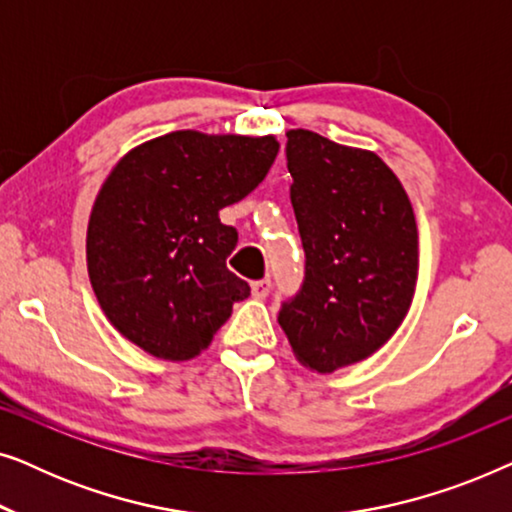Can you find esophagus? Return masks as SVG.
<instances>
[{
  "label": "esophagus",
  "instance_id": "obj_1",
  "mask_svg": "<svg viewBox=\"0 0 512 512\" xmlns=\"http://www.w3.org/2000/svg\"><path fill=\"white\" fill-rule=\"evenodd\" d=\"M270 289H272L270 279H256V282L251 284V296H254V298H268Z\"/></svg>",
  "mask_w": 512,
  "mask_h": 512
}]
</instances>
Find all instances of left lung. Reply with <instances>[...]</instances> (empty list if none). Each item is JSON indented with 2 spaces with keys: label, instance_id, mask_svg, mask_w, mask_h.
I'll return each mask as SVG.
<instances>
[{
  "label": "left lung",
  "instance_id": "8db88e82",
  "mask_svg": "<svg viewBox=\"0 0 512 512\" xmlns=\"http://www.w3.org/2000/svg\"><path fill=\"white\" fill-rule=\"evenodd\" d=\"M305 279L279 326L305 368L326 375L375 354L410 310L417 223L408 193L373 151L286 132Z\"/></svg>",
  "mask_w": 512,
  "mask_h": 512
}]
</instances>
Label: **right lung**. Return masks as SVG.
<instances>
[{
	"mask_svg": "<svg viewBox=\"0 0 512 512\" xmlns=\"http://www.w3.org/2000/svg\"><path fill=\"white\" fill-rule=\"evenodd\" d=\"M275 137L179 130L118 160L97 193L86 258L97 303L123 338L165 361L209 347L251 293L226 268L237 230L219 212L275 163Z\"/></svg>",
	"mask_w": 512,
	"mask_h": 512,
	"instance_id": "1",
	"label": "right lung"
}]
</instances>
